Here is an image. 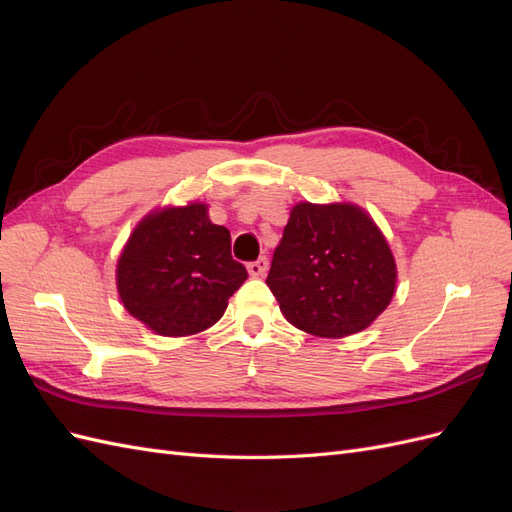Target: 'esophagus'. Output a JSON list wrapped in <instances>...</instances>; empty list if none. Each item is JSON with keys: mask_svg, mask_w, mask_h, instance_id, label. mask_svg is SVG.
<instances>
[{"mask_svg": "<svg viewBox=\"0 0 512 512\" xmlns=\"http://www.w3.org/2000/svg\"><path fill=\"white\" fill-rule=\"evenodd\" d=\"M267 269H269V258L267 256H260L258 260H254V262H250V265H247V271H250L252 277L265 275Z\"/></svg>", "mask_w": 512, "mask_h": 512, "instance_id": "1", "label": "esophagus"}]
</instances>
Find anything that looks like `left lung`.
<instances>
[{"instance_id": "left-lung-1", "label": "left lung", "mask_w": 512, "mask_h": 512, "mask_svg": "<svg viewBox=\"0 0 512 512\" xmlns=\"http://www.w3.org/2000/svg\"><path fill=\"white\" fill-rule=\"evenodd\" d=\"M395 280L389 243L363 209L299 203L273 252L267 286L297 329L346 337L384 312Z\"/></svg>"}]
</instances>
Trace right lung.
Listing matches in <instances>:
<instances>
[{"mask_svg": "<svg viewBox=\"0 0 512 512\" xmlns=\"http://www.w3.org/2000/svg\"><path fill=\"white\" fill-rule=\"evenodd\" d=\"M247 280L230 254V232L192 203L147 215L117 262V290L128 312L166 337L209 329Z\"/></svg>", "mask_w": 512, "mask_h": 512, "instance_id": "add662e5", "label": "right lung"}]
</instances>
